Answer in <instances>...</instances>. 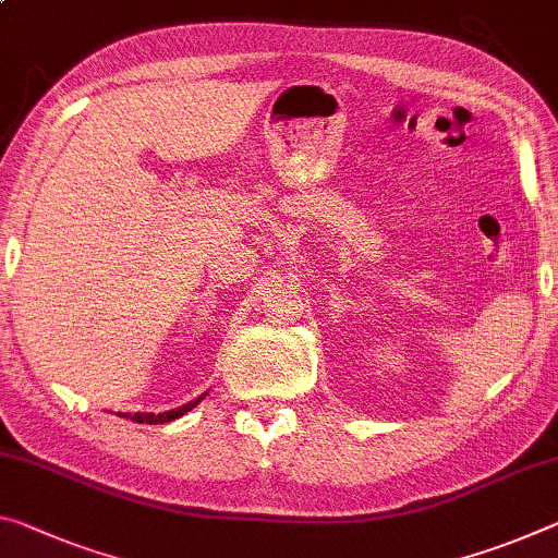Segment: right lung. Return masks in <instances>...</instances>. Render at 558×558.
<instances>
[{"label":"right lung","mask_w":558,"mask_h":558,"mask_svg":"<svg viewBox=\"0 0 558 558\" xmlns=\"http://www.w3.org/2000/svg\"><path fill=\"white\" fill-rule=\"evenodd\" d=\"M203 397H206V395H201L198 400H193V402L183 404V407H179V410H171V412H161V414H121V417H129L131 422H138V424H163V422H171V420L183 417V414L191 412L193 407H196L203 400Z\"/></svg>","instance_id":"1"}]
</instances>
